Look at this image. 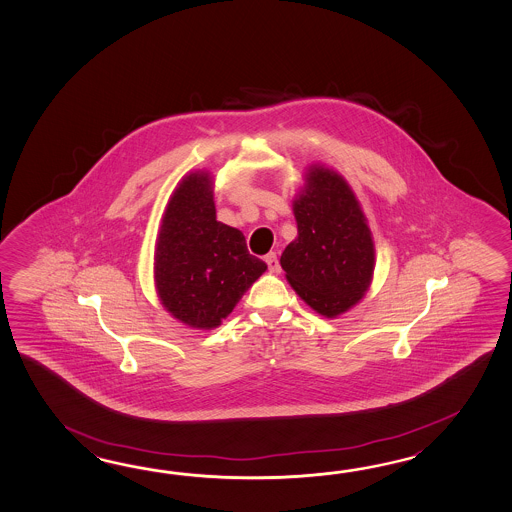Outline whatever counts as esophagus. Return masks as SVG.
I'll use <instances>...</instances> for the list:
<instances>
[{
    "label": "esophagus",
    "mask_w": 512,
    "mask_h": 512,
    "mask_svg": "<svg viewBox=\"0 0 512 512\" xmlns=\"http://www.w3.org/2000/svg\"><path fill=\"white\" fill-rule=\"evenodd\" d=\"M264 261H266V264H268V270H270V272H281V266H279V259H277V255H275V253H268Z\"/></svg>",
    "instance_id": "esophagus-1"
}]
</instances>
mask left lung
Masks as SVG:
<instances>
[{
  "label": "left lung",
  "instance_id": "left-lung-1",
  "mask_svg": "<svg viewBox=\"0 0 512 512\" xmlns=\"http://www.w3.org/2000/svg\"><path fill=\"white\" fill-rule=\"evenodd\" d=\"M297 239L281 255L288 283L308 307L336 318L364 297L375 244L353 189L338 172L312 165L294 200Z\"/></svg>",
  "mask_w": 512,
  "mask_h": 512
}]
</instances>
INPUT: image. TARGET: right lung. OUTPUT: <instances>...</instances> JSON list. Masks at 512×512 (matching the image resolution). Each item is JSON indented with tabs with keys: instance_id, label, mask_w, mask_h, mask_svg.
Wrapping results in <instances>:
<instances>
[{
	"instance_id": "add662e5",
	"label": "right lung",
	"mask_w": 512,
	"mask_h": 512,
	"mask_svg": "<svg viewBox=\"0 0 512 512\" xmlns=\"http://www.w3.org/2000/svg\"><path fill=\"white\" fill-rule=\"evenodd\" d=\"M264 272L242 231L216 220L209 172L187 174L172 193L156 242L161 305L193 329H215Z\"/></svg>"
}]
</instances>
